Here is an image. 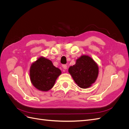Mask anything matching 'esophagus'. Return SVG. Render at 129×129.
<instances>
[{
	"instance_id": "1",
	"label": "esophagus",
	"mask_w": 129,
	"mask_h": 129,
	"mask_svg": "<svg viewBox=\"0 0 129 129\" xmlns=\"http://www.w3.org/2000/svg\"><path fill=\"white\" fill-rule=\"evenodd\" d=\"M62 67H63L64 70H66L67 69V66L66 64H63L62 65Z\"/></svg>"
}]
</instances>
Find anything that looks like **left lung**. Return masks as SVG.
I'll return each mask as SVG.
<instances>
[{
    "mask_svg": "<svg viewBox=\"0 0 129 129\" xmlns=\"http://www.w3.org/2000/svg\"><path fill=\"white\" fill-rule=\"evenodd\" d=\"M68 72L75 82L81 88L85 89L95 82L99 75V67L91 57L82 55L76 63L69 68Z\"/></svg>",
    "mask_w": 129,
    "mask_h": 129,
    "instance_id": "1",
    "label": "left lung"
}]
</instances>
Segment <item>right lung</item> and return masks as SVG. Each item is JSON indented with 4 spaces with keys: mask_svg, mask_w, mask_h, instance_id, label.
Wrapping results in <instances>:
<instances>
[{
    "mask_svg": "<svg viewBox=\"0 0 129 129\" xmlns=\"http://www.w3.org/2000/svg\"><path fill=\"white\" fill-rule=\"evenodd\" d=\"M61 74L60 69L54 66L51 61L42 56L32 64L29 71L31 82L42 91L52 89Z\"/></svg>",
    "mask_w": 129,
    "mask_h": 129,
    "instance_id": "right-lung-1",
    "label": "right lung"
}]
</instances>
